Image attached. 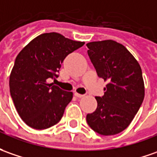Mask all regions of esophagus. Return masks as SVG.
Returning <instances> with one entry per match:
<instances>
[{
    "mask_svg": "<svg viewBox=\"0 0 157 157\" xmlns=\"http://www.w3.org/2000/svg\"><path fill=\"white\" fill-rule=\"evenodd\" d=\"M75 96H76L77 98H82V97H83L84 95L83 94H78V93H75Z\"/></svg>",
    "mask_w": 157,
    "mask_h": 157,
    "instance_id": "obj_1",
    "label": "esophagus"
}]
</instances>
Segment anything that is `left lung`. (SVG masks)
Masks as SVG:
<instances>
[{
	"label": "left lung",
	"instance_id": "8db88e82",
	"mask_svg": "<svg viewBox=\"0 0 157 157\" xmlns=\"http://www.w3.org/2000/svg\"><path fill=\"white\" fill-rule=\"evenodd\" d=\"M87 46L98 76L107 82L104 95L95 97L97 108L87 115V122L101 135L118 134L132 123L144 101L141 67L132 53L116 41L90 42Z\"/></svg>",
	"mask_w": 157,
	"mask_h": 157
}]
</instances>
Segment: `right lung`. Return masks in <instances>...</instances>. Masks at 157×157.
<instances>
[{
	"label": "right lung",
	"mask_w": 157,
	"mask_h": 157,
	"mask_svg": "<svg viewBox=\"0 0 157 157\" xmlns=\"http://www.w3.org/2000/svg\"><path fill=\"white\" fill-rule=\"evenodd\" d=\"M84 44L57 33H43L16 56L9 76L10 94L20 117L28 126L44 130L60 121L73 93L48 80L57 78L65 57Z\"/></svg>",
	"instance_id": "obj_1"
}]
</instances>
